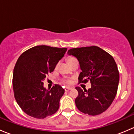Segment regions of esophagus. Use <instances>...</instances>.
Listing matches in <instances>:
<instances>
[{
  "label": "esophagus",
  "instance_id": "esophagus-1",
  "mask_svg": "<svg viewBox=\"0 0 134 134\" xmlns=\"http://www.w3.org/2000/svg\"><path fill=\"white\" fill-rule=\"evenodd\" d=\"M71 87H65V91H69V90H71Z\"/></svg>",
  "mask_w": 134,
  "mask_h": 134
}]
</instances>
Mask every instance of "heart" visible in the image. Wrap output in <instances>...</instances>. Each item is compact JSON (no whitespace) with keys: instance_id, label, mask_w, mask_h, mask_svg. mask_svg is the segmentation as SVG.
Masks as SVG:
<instances>
[{"instance_id":"heart-1","label":"heart","mask_w":134,"mask_h":134,"mask_svg":"<svg viewBox=\"0 0 134 134\" xmlns=\"http://www.w3.org/2000/svg\"><path fill=\"white\" fill-rule=\"evenodd\" d=\"M76 60L75 58H69L68 59L69 61V64H71V63H72V62H74ZM63 82L65 83H67V84H69V83H71V80L69 79H65L64 80H63Z\"/></svg>"}]
</instances>
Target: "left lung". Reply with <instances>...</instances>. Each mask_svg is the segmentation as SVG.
Instances as JSON below:
<instances>
[{
	"instance_id": "left-lung-1",
	"label": "left lung",
	"mask_w": 134,
	"mask_h": 134,
	"mask_svg": "<svg viewBox=\"0 0 134 134\" xmlns=\"http://www.w3.org/2000/svg\"><path fill=\"white\" fill-rule=\"evenodd\" d=\"M67 54L76 58L82 72L79 83L90 81L88 90L76 87L78 91L75 99L77 108L90 115L103 113L111 104L117 92L119 72L113 58L97 46L74 48Z\"/></svg>"
}]
</instances>
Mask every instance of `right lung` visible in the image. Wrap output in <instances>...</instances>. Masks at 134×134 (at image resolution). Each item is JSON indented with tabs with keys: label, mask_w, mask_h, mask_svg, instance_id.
<instances>
[{
	"label": "right lung",
	"mask_w": 134,
	"mask_h": 134,
	"mask_svg": "<svg viewBox=\"0 0 134 134\" xmlns=\"http://www.w3.org/2000/svg\"><path fill=\"white\" fill-rule=\"evenodd\" d=\"M67 48L46 45L34 47L24 52L13 69L14 97L22 110L28 115L44 119L54 114L65 90L56 84L47 90L43 87L46 76L54 70Z\"/></svg>",
	"instance_id": "right-lung-1"
}]
</instances>
